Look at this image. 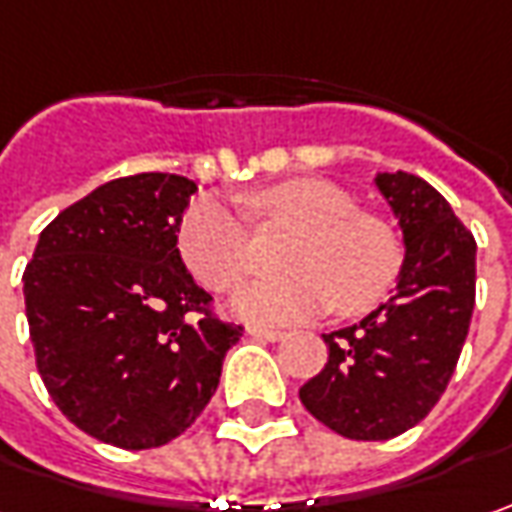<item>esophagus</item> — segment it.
I'll return each instance as SVG.
<instances>
[{"mask_svg": "<svg viewBox=\"0 0 512 512\" xmlns=\"http://www.w3.org/2000/svg\"><path fill=\"white\" fill-rule=\"evenodd\" d=\"M249 335L257 341H280L283 338L280 329H263V326H249Z\"/></svg>", "mask_w": 512, "mask_h": 512, "instance_id": "1", "label": "esophagus"}]
</instances>
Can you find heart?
<instances>
[{
  "mask_svg": "<svg viewBox=\"0 0 512 512\" xmlns=\"http://www.w3.org/2000/svg\"><path fill=\"white\" fill-rule=\"evenodd\" d=\"M246 214L257 232H292L278 255L283 275L260 280L237 309L260 323H289L332 306L341 318L367 315L395 289L404 240L381 214L355 209V197L318 177L249 191ZM177 252L209 292H234L255 272L249 226L226 203L203 197L177 226Z\"/></svg>",
  "mask_w": 512,
  "mask_h": 512,
  "instance_id": "obj_1",
  "label": "heart"
}]
</instances>
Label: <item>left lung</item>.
<instances>
[{
    "mask_svg": "<svg viewBox=\"0 0 512 512\" xmlns=\"http://www.w3.org/2000/svg\"><path fill=\"white\" fill-rule=\"evenodd\" d=\"M375 183L404 229L398 289L361 323L323 335L326 367L300 387L306 410L355 441H387L430 415L476 306V240L450 203L407 171Z\"/></svg>",
    "mask_w": 512,
    "mask_h": 512,
    "instance_id": "obj_1",
    "label": "left lung"
}]
</instances>
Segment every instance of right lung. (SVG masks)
<instances>
[{
    "mask_svg": "<svg viewBox=\"0 0 512 512\" xmlns=\"http://www.w3.org/2000/svg\"><path fill=\"white\" fill-rule=\"evenodd\" d=\"M194 191L160 171L111 180L56 214L22 275L48 395L82 433L120 450L186 433L243 335L214 315L177 252Z\"/></svg>",
    "mask_w": 512,
    "mask_h": 512,
    "instance_id": "obj_1",
    "label": "right lung"
}]
</instances>
